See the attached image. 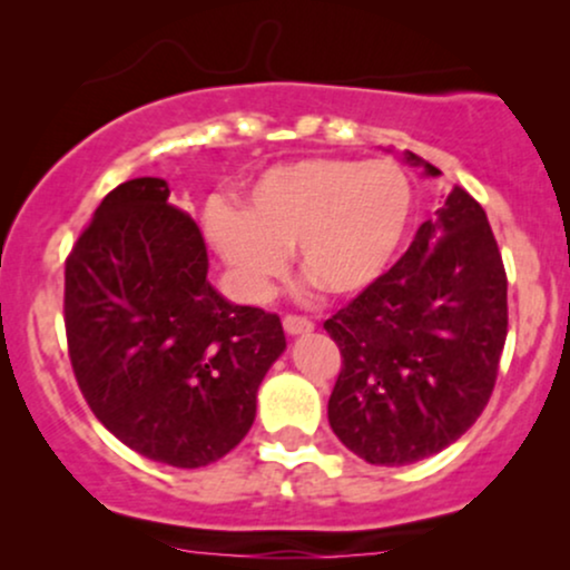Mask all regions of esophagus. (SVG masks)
<instances>
[{"mask_svg": "<svg viewBox=\"0 0 570 570\" xmlns=\"http://www.w3.org/2000/svg\"><path fill=\"white\" fill-rule=\"evenodd\" d=\"M284 330H286V335H292V337L307 335V332H313V322H307L305 316H286Z\"/></svg>", "mask_w": 570, "mask_h": 570, "instance_id": "esophagus-1", "label": "esophagus"}]
</instances>
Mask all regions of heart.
Masks as SVG:
<instances>
[{"mask_svg":"<svg viewBox=\"0 0 570 570\" xmlns=\"http://www.w3.org/2000/svg\"><path fill=\"white\" fill-rule=\"evenodd\" d=\"M412 219V185L391 160L307 158L267 168L240 212L214 206L206 230L248 299H265L297 265L335 297L385 276Z\"/></svg>","mask_w":570,"mask_h":570,"instance_id":"b5f03b06","label":"heart"}]
</instances>
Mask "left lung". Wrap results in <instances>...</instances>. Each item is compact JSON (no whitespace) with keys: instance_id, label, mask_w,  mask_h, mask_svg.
Here are the masks:
<instances>
[{"instance_id":"left-lung-1","label":"left lung","mask_w":570,"mask_h":570,"mask_svg":"<svg viewBox=\"0 0 570 570\" xmlns=\"http://www.w3.org/2000/svg\"><path fill=\"white\" fill-rule=\"evenodd\" d=\"M407 163L442 174L412 153ZM507 318L485 208L453 187L404 257L326 318L343 356L330 396L337 440L375 466H407L453 444L493 394Z\"/></svg>"}]
</instances>
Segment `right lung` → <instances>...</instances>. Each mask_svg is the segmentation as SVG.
<instances>
[{"label": "right lung", "instance_id": "1", "mask_svg": "<svg viewBox=\"0 0 570 570\" xmlns=\"http://www.w3.org/2000/svg\"><path fill=\"white\" fill-rule=\"evenodd\" d=\"M166 179L115 187L67 259L69 358L85 402L122 444L176 469L227 455L284 353L276 313L235 305Z\"/></svg>", "mask_w": 570, "mask_h": 570}]
</instances>
